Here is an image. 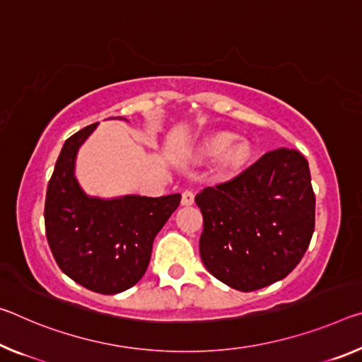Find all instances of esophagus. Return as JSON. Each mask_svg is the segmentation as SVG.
I'll return each instance as SVG.
<instances>
[{"mask_svg":"<svg viewBox=\"0 0 362 362\" xmlns=\"http://www.w3.org/2000/svg\"><path fill=\"white\" fill-rule=\"evenodd\" d=\"M194 203V194L190 190H185L182 193V204L183 206H192Z\"/></svg>","mask_w":362,"mask_h":362,"instance_id":"1","label":"esophagus"}]
</instances>
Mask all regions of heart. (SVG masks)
<instances>
[{"mask_svg":"<svg viewBox=\"0 0 362 362\" xmlns=\"http://www.w3.org/2000/svg\"><path fill=\"white\" fill-rule=\"evenodd\" d=\"M235 141V136L230 134H221L212 136V139L206 143L204 153L208 158H219L226 153L223 156V163H226L227 170L235 172L238 170L246 163V159L250 158V146L246 143H237V145L231 146Z\"/></svg>","mask_w":362,"mask_h":362,"instance_id":"1","label":"heart"}]
</instances>
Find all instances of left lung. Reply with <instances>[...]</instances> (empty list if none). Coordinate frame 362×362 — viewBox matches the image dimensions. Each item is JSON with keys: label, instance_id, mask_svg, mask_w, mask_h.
Instances as JSON below:
<instances>
[{"label": "left lung", "instance_id": "1", "mask_svg": "<svg viewBox=\"0 0 362 362\" xmlns=\"http://www.w3.org/2000/svg\"><path fill=\"white\" fill-rule=\"evenodd\" d=\"M203 214L204 267L240 291L285 279L305 256L314 232L311 172L300 151H269L235 179L194 197Z\"/></svg>", "mask_w": 362, "mask_h": 362}]
</instances>
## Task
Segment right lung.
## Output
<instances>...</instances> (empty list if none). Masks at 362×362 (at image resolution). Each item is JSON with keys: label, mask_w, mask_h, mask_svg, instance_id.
I'll return each mask as SVG.
<instances>
[{"label": "right lung", "mask_w": 362, "mask_h": 362, "mask_svg": "<svg viewBox=\"0 0 362 362\" xmlns=\"http://www.w3.org/2000/svg\"><path fill=\"white\" fill-rule=\"evenodd\" d=\"M122 119V117H120ZM98 122L67 139L45 202V230L57 266L85 288L116 295L134 286L150 264L153 242L180 204V194L90 197L76 179L78 148Z\"/></svg>", "instance_id": "1"}]
</instances>
